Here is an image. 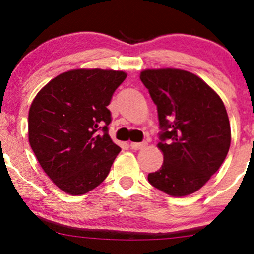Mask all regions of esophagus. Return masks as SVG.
Listing matches in <instances>:
<instances>
[{
	"mask_svg": "<svg viewBox=\"0 0 254 254\" xmlns=\"http://www.w3.org/2000/svg\"><path fill=\"white\" fill-rule=\"evenodd\" d=\"M147 143L145 142H133L130 143V148L134 149V150H140V149H143Z\"/></svg>",
	"mask_w": 254,
	"mask_h": 254,
	"instance_id": "1",
	"label": "esophagus"
}]
</instances>
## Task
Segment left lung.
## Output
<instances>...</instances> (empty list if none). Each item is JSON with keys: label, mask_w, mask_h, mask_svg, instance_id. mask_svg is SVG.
<instances>
[{"label": "left lung", "mask_w": 254, "mask_h": 254, "mask_svg": "<svg viewBox=\"0 0 254 254\" xmlns=\"http://www.w3.org/2000/svg\"><path fill=\"white\" fill-rule=\"evenodd\" d=\"M140 78L157 106L164 155L152 186L172 196L200 190L220 169L231 142L230 123L220 96L200 77L180 69H148Z\"/></svg>", "instance_id": "1"}]
</instances>
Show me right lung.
<instances>
[{"label": "right lung", "mask_w": 254, "mask_h": 254, "mask_svg": "<svg viewBox=\"0 0 254 254\" xmlns=\"http://www.w3.org/2000/svg\"><path fill=\"white\" fill-rule=\"evenodd\" d=\"M126 77L116 70H69L45 85L31 104L30 145L64 192L82 195L109 175L121 149L109 135L107 106Z\"/></svg>", "instance_id": "right-lung-1"}]
</instances>
